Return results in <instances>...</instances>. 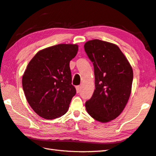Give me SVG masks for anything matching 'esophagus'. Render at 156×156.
<instances>
[{"mask_svg": "<svg viewBox=\"0 0 156 156\" xmlns=\"http://www.w3.org/2000/svg\"><path fill=\"white\" fill-rule=\"evenodd\" d=\"M76 90L77 93H80L81 90V86H76Z\"/></svg>", "mask_w": 156, "mask_h": 156, "instance_id": "34e87169", "label": "esophagus"}]
</instances>
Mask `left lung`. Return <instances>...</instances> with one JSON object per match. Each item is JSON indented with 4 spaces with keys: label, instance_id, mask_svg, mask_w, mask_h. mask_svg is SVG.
Wrapping results in <instances>:
<instances>
[{
    "label": "left lung",
    "instance_id": "1",
    "mask_svg": "<svg viewBox=\"0 0 156 156\" xmlns=\"http://www.w3.org/2000/svg\"><path fill=\"white\" fill-rule=\"evenodd\" d=\"M84 49L93 64L95 78V90L86 101V110L97 121L107 122L120 115L129 100L132 68L114 44L93 40L85 44Z\"/></svg>",
    "mask_w": 156,
    "mask_h": 156
}]
</instances>
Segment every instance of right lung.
Listing matches in <instances>:
<instances>
[{"mask_svg": "<svg viewBox=\"0 0 156 156\" xmlns=\"http://www.w3.org/2000/svg\"><path fill=\"white\" fill-rule=\"evenodd\" d=\"M77 51L76 44H60L40 51L27 66L23 90L30 106L42 118L55 119L69 108L76 94L70 61Z\"/></svg>", "mask_w": 156, "mask_h": 156, "instance_id": "add662e5", "label": "right lung"}]
</instances>
